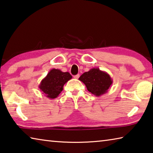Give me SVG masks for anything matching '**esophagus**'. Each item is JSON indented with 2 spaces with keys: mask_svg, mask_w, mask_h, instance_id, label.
Listing matches in <instances>:
<instances>
[{
  "mask_svg": "<svg viewBox=\"0 0 153 153\" xmlns=\"http://www.w3.org/2000/svg\"><path fill=\"white\" fill-rule=\"evenodd\" d=\"M79 77V74H77L76 76H74V78L75 79H78Z\"/></svg>",
  "mask_w": 153,
  "mask_h": 153,
  "instance_id": "34e87169",
  "label": "esophagus"
}]
</instances>
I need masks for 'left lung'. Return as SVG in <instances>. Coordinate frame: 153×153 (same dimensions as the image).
Masks as SVG:
<instances>
[{
  "label": "left lung",
  "instance_id": "obj_1",
  "mask_svg": "<svg viewBox=\"0 0 153 153\" xmlns=\"http://www.w3.org/2000/svg\"><path fill=\"white\" fill-rule=\"evenodd\" d=\"M79 79L86 85L87 90L92 94L100 97L107 93L113 79L106 71L100 70L99 68H92L85 72Z\"/></svg>",
  "mask_w": 153,
  "mask_h": 153
}]
</instances>
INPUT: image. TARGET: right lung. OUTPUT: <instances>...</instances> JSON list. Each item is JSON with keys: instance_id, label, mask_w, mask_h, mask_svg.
<instances>
[{"instance_id": "right-lung-1", "label": "right lung", "mask_w": 153, "mask_h": 153, "mask_svg": "<svg viewBox=\"0 0 153 153\" xmlns=\"http://www.w3.org/2000/svg\"><path fill=\"white\" fill-rule=\"evenodd\" d=\"M72 78L69 72H63L58 69H52L42 79L39 88L42 94L51 99L58 97L63 89L64 84Z\"/></svg>"}]
</instances>
